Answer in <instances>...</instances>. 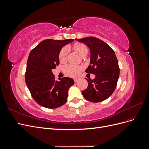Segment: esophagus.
<instances>
[{
  "instance_id": "34e87169",
  "label": "esophagus",
  "mask_w": 149,
  "mask_h": 149,
  "mask_svg": "<svg viewBox=\"0 0 149 149\" xmlns=\"http://www.w3.org/2000/svg\"><path fill=\"white\" fill-rule=\"evenodd\" d=\"M79 80V78H74V82H75V83H77Z\"/></svg>"
}]
</instances>
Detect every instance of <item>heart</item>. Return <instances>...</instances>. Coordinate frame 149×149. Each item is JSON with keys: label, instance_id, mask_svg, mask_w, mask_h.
Wrapping results in <instances>:
<instances>
[{"label": "heart", "instance_id": "obj_1", "mask_svg": "<svg viewBox=\"0 0 149 149\" xmlns=\"http://www.w3.org/2000/svg\"><path fill=\"white\" fill-rule=\"evenodd\" d=\"M73 48L81 56H83L84 53H88V48L83 43H76L74 45ZM67 53L68 50L66 48H64L61 49L59 55L60 61H64L66 60ZM80 70L81 67L77 65H68L65 67V71L66 74L68 76H72V77L77 76L80 73Z\"/></svg>", "mask_w": 149, "mask_h": 149}]
</instances>
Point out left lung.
I'll use <instances>...</instances> for the list:
<instances>
[{"mask_svg": "<svg viewBox=\"0 0 149 149\" xmlns=\"http://www.w3.org/2000/svg\"><path fill=\"white\" fill-rule=\"evenodd\" d=\"M89 47L90 65L86 70L95 74L93 80L87 79L88 86L82 94L86 100L99 102L109 98L116 88L119 77V67L114 52L101 40L93 37L76 39Z\"/></svg>", "mask_w": 149, "mask_h": 149, "instance_id": "obj_1", "label": "left lung"}]
</instances>
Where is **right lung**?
<instances>
[{"label": "right lung", "mask_w": 149, "mask_h": 149, "mask_svg": "<svg viewBox=\"0 0 149 149\" xmlns=\"http://www.w3.org/2000/svg\"><path fill=\"white\" fill-rule=\"evenodd\" d=\"M74 39L45 40L29 54L25 73V82L31 95L39 105L55 109L66 102L68 89L74 84L68 77L55 79L52 70L60 63L62 48Z\"/></svg>", "instance_id": "right-lung-1"}]
</instances>
